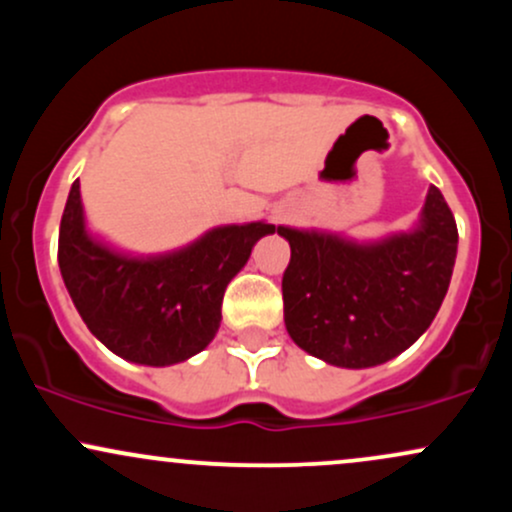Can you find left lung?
Returning a JSON list of instances; mask_svg holds the SVG:
<instances>
[{
	"instance_id": "8db88e82",
	"label": "left lung",
	"mask_w": 512,
	"mask_h": 512,
	"mask_svg": "<svg viewBox=\"0 0 512 512\" xmlns=\"http://www.w3.org/2000/svg\"><path fill=\"white\" fill-rule=\"evenodd\" d=\"M291 245L281 279L291 339L332 366L390 361L428 330L457 255L455 216L431 185L419 226L380 243L279 226Z\"/></svg>"
}]
</instances>
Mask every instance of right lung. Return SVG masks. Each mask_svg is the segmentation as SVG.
Instances as JSON below:
<instances>
[{"label": "right lung", "mask_w": 512, "mask_h": 512, "mask_svg": "<svg viewBox=\"0 0 512 512\" xmlns=\"http://www.w3.org/2000/svg\"><path fill=\"white\" fill-rule=\"evenodd\" d=\"M274 231L264 221L219 226L168 255L129 257L88 236L74 180L57 262L93 337L132 363L173 366L216 337L228 281L245 267L252 245Z\"/></svg>", "instance_id": "obj_1"}]
</instances>
